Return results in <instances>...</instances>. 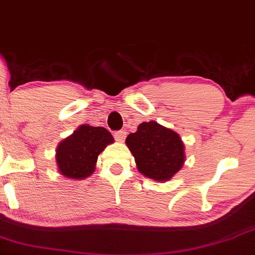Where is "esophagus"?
<instances>
[{"label": "esophagus", "instance_id": "esophagus-1", "mask_svg": "<svg viewBox=\"0 0 255 255\" xmlns=\"http://www.w3.org/2000/svg\"><path fill=\"white\" fill-rule=\"evenodd\" d=\"M126 135H127V131L124 129L115 131V134H114V136H115V139L118 140V141H124Z\"/></svg>", "mask_w": 255, "mask_h": 255}]
</instances>
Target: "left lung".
Masks as SVG:
<instances>
[{
    "label": "left lung",
    "mask_w": 255,
    "mask_h": 255,
    "mask_svg": "<svg viewBox=\"0 0 255 255\" xmlns=\"http://www.w3.org/2000/svg\"><path fill=\"white\" fill-rule=\"evenodd\" d=\"M126 144L144 176L154 181H168L182 168L184 146L176 131L154 121L142 122L130 133Z\"/></svg>",
    "instance_id": "8db88e82"
}]
</instances>
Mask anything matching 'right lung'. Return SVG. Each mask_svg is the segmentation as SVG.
<instances>
[{"instance_id":"right-lung-1","label":"right lung","mask_w":255,"mask_h":255,"mask_svg":"<svg viewBox=\"0 0 255 255\" xmlns=\"http://www.w3.org/2000/svg\"><path fill=\"white\" fill-rule=\"evenodd\" d=\"M114 137L103 127L83 125L57 146L58 170L68 178H85L93 174L98 156Z\"/></svg>"}]
</instances>
